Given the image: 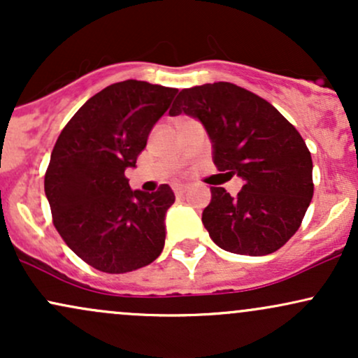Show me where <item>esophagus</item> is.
Segmentation results:
<instances>
[{
  "label": "esophagus",
  "mask_w": 358,
  "mask_h": 358,
  "mask_svg": "<svg viewBox=\"0 0 358 358\" xmlns=\"http://www.w3.org/2000/svg\"><path fill=\"white\" fill-rule=\"evenodd\" d=\"M187 190H188L187 185H175V187H173V192H175L176 196L185 195V193H187Z\"/></svg>",
  "instance_id": "esophagus-1"
}]
</instances>
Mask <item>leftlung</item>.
Segmentation results:
<instances>
[{
	"label": "left lung",
	"mask_w": 358,
	"mask_h": 358,
	"mask_svg": "<svg viewBox=\"0 0 358 358\" xmlns=\"http://www.w3.org/2000/svg\"><path fill=\"white\" fill-rule=\"evenodd\" d=\"M182 113L203 124L215 166L244 180L236 196L210 187L202 213L210 239L249 256L282 248L313 199V162L296 127L268 101L231 82L183 89L170 116Z\"/></svg>",
	"instance_id": "obj_1"
}]
</instances>
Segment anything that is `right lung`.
Listing matches in <instances>:
<instances>
[{
    "instance_id": "add662e5",
    "label": "right lung",
    "mask_w": 358,
    "mask_h": 358,
    "mask_svg": "<svg viewBox=\"0 0 358 358\" xmlns=\"http://www.w3.org/2000/svg\"><path fill=\"white\" fill-rule=\"evenodd\" d=\"M178 89L124 80L92 96L62 129L45 173L53 225L82 261L109 274L145 268L165 245L168 185L131 190L126 168Z\"/></svg>"
}]
</instances>
